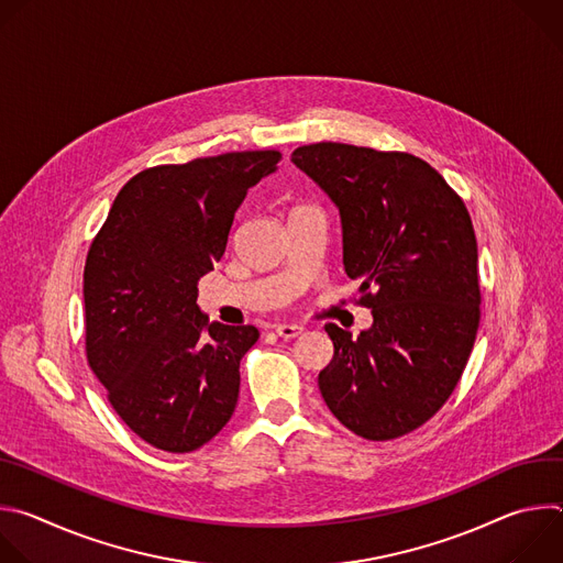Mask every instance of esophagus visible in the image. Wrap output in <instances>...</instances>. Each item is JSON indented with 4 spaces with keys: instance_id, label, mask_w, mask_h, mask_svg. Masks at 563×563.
I'll return each mask as SVG.
<instances>
[{
    "instance_id": "34e87169",
    "label": "esophagus",
    "mask_w": 563,
    "mask_h": 563,
    "mask_svg": "<svg viewBox=\"0 0 563 563\" xmlns=\"http://www.w3.org/2000/svg\"><path fill=\"white\" fill-rule=\"evenodd\" d=\"M276 334L280 336V339H285V341H291V339H296V336H300L302 334V328L300 325H278L276 328Z\"/></svg>"
}]
</instances>
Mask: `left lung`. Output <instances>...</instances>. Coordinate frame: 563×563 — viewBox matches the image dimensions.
<instances>
[{
    "label": "left lung",
    "mask_w": 563,
    "mask_h": 563,
    "mask_svg": "<svg viewBox=\"0 0 563 563\" xmlns=\"http://www.w3.org/2000/svg\"><path fill=\"white\" fill-rule=\"evenodd\" d=\"M291 163L339 207L345 274L361 280L369 330L325 325L334 358L318 374L332 415L369 441L432 419L456 387L478 328L476 238L463 200L426 159L316 142Z\"/></svg>",
    "instance_id": "1"
}]
</instances>
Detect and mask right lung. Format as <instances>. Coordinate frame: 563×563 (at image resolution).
Listing matches in <instances>:
<instances>
[{
	"instance_id": "obj_1",
	"label": "right lung",
	"mask_w": 563,
	"mask_h": 563,
	"mask_svg": "<svg viewBox=\"0 0 563 563\" xmlns=\"http://www.w3.org/2000/svg\"><path fill=\"white\" fill-rule=\"evenodd\" d=\"M278 159L280 151H235L144 169L120 189L89 250V365L118 417L157 450H198L235 410L240 358L261 334L209 323L198 280Z\"/></svg>"
}]
</instances>
